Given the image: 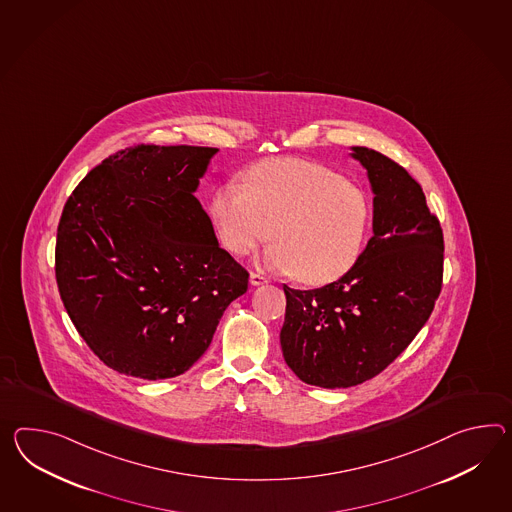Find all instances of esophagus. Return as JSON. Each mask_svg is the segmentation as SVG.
Returning a JSON list of instances; mask_svg holds the SVG:
<instances>
[{"instance_id": "34e87169", "label": "esophagus", "mask_w": 512, "mask_h": 512, "mask_svg": "<svg viewBox=\"0 0 512 512\" xmlns=\"http://www.w3.org/2000/svg\"><path fill=\"white\" fill-rule=\"evenodd\" d=\"M250 283L253 287H259V285H264V283H268V279L264 277V274L261 272H251L250 274Z\"/></svg>"}]
</instances>
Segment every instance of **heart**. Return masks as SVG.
Returning <instances> with one entry per match:
<instances>
[{
	"label": "heart",
	"mask_w": 512,
	"mask_h": 512,
	"mask_svg": "<svg viewBox=\"0 0 512 512\" xmlns=\"http://www.w3.org/2000/svg\"><path fill=\"white\" fill-rule=\"evenodd\" d=\"M244 181L225 183L211 203L212 222L231 253L248 255L272 237L266 266L307 285L331 283L357 262L372 218L359 185L301 159L257 164Z\"/></svg>",
	"instance_id": "heart-1"
}]
</instances>
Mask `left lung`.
I'll return each mask as SVG.
<instances>
[{
	"mask_svg": "<svg viewBox=\"0 0 512 512\" xmlns=\"http://www.w3.org/2000/svg\"><path fill=\"white\" fill-rule=\"evenodd\" d=\"M374 192V237L338 281L285 285L281 349L303 383L348 388L381 374L429 320L444 272V238L424 190L379 151L353 148Z\"/></svg>",
	"mask_w": 512,
	"mask_h": 512,
	"instance_id": "obj_1",
	"label": "left lung"
}]
</instances>
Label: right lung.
Here are the masks:
<instances>
[{"label":"right lung","mask_w":512,"mask_h":512,"mask_svg":"<svg viewBox=\"0 0 512 512\" xmlns=\"http://www.w3.org/2000/svg\"><path fill=\"white\" fill-rule=\"evenodd\" d=\"M216 148L138 144L88 172L64 205L55 277L100 361L148 381L185 374L250 274L194 196Z\"/></svg>","instance_id":"1"}]
</instances>
